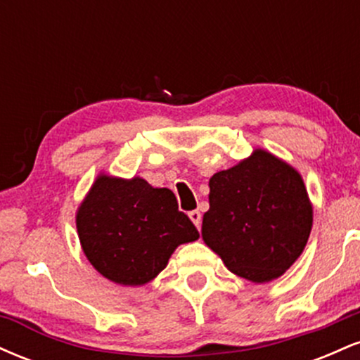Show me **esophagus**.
<instances>
[{"label":"esophagus","instance_id":"esophagus-1","mask_svg":"<svg viewBox=\"0 0 360 360\" xmlns=\"http://www.w3.org/2000/svg\"><path fill=\"white\" fill-rule=\"evenodd\" d=\"M189 218H191L194 225L200 229V226H201V213L198 212V210H193V212H189Z\"/></svg>","mask_w":360,"mask_h":360}]
</instances>
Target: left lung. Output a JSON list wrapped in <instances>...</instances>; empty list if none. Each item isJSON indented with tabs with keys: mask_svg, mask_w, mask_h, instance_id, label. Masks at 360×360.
I'll return each instance as SVG.
<instances>
[{
	"mask_svg": "<svg viewBox=\"0 0 360 360\" xmlns=\"http://www.w3.org/2000/svg\"><path fill=\"white\" fill-rule=\"evenodd\" d=\"M311 223L301 176L269 152L255 150L210 179L201 235L233 274L269 283L300 257Z\"/></svg>",
	"mask_w": 360,
	"mask_h": 360,
	"instance_id": "1",
	"label": "left lung"
}]
</instances>
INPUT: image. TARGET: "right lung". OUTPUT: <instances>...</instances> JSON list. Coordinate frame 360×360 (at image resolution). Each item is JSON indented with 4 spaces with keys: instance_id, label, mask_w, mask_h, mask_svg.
<instances>
[{
    "instance_id": "obj_1",
    "label": "right lung",
    "mask_w": 360,
    "mask_h": 360,
    "mask_svg": "<svg viewBox=\"0 0 360 360\" xmlns=\"http://www.w3.org/2000/svg\"><path fill=\"white\" fill-rule=\"evenodd\" d=\"M76 225L94 269L123 286L152 281L177 245L200 237L177 208L174 193L152 188L140 177H98L77 210Z\"/></svg>"
}]
</instances>
